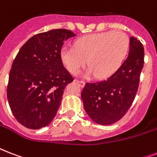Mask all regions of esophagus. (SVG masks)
Here are the masks:
<instances>
[{
	"mask_svg": "<svg viewBox=\"0 0 157 157\" xmlns=\"http://www.w3.org/2000/svg\"><path fill=\"white\" fill-rule=\"evenodd\" d=\"M76 82L77 84H79V86H81V87H83V86H85V84H86V82H85V81H77V80H76Z\"/></svg>",
	"mask_w": 157,
	"mask_h": 157,
	"instance_id": "esophagus-1",
	"label": "esophagus"
}]
</instances>
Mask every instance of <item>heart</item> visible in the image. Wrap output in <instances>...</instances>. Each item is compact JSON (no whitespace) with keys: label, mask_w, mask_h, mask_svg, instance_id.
Wrapping results in <instances>:
<instances>
[{"label":"heart","mask_w":157,"mask_h":157,"mask_svg":"<svg viewBox=\"0 0 157 157\" xmlns=\"http://www.w3.org/2000/svg\"><path fill=\"white\" fill-rule=\"evenodd\" d=\"M129 47V37L124 33L103 32L79 38L75 42V47L63 46L60 59L71 74L78 73L88 59L90 67L86 76L95 74L98 78H104L119 68Z\"/></svg>","instance_id":"1"}]
</instances>
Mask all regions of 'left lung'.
Instances as JSON below:
<instances>
[{
	"instance_id": "8db88e82",
	"label": "left lung",
	"mask_w": 157,
	"mask_h": 157,
	"mask_svg": "<svg viewBox=\"0 0 157 157\" xmlns=\"http://www.w3.org/2000/svg\"><path fill=\"white\" fill-rule=\"evenodd\" d=\"M144 63V46L131 36L128 57L121 66L106 80L86 84L81 99L93 121L107 125L124 117L136 95Z\"/></svg>"
}]
</instances>
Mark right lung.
Wrapping results in <instances>:
<instances>
[{
    "label": "right lung",
    "instance_id": "add662e5",
    "mask_svg": "<svg viewBox=\"0 0 157 157\" xmlns=\"http://www.w3.org/2000/svg\"><path fill=\"white\" fill-rule=\"evenodd\" d=\"M76 34L54 29L31 37L21 47L11 67L7 98L11 112L23 126L38 129L52 121L64 88L73 81L63 67L60 50Z\"/></svg>",
    "mask_w": 157,
    "mask_h": 157
}]
</instances>
